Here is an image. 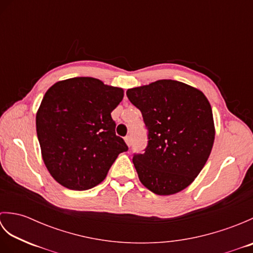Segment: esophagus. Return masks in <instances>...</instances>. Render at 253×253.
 Returning <instances> with one entry per match:
<instances>
[{
	"mask_svg": "<svg viewBox=\"0 0 253 253\" xmlns=\"http://www.w3.org/2000/svg\"><path fill=\"white\" fill-rule=\"evenodd\" d=\"M125 142H126V144L128 147L130 146V137L129 136H127V137H125Z\"/></svg>",
	"mask_w": 253,
	"mask_h": 253,
	"instance_id": "1",
	"label": "esophagus"
}]
</instances>
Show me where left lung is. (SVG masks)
Returning a JSON list of instances; mask_svg holds the SVG:
<instances>
[{
    "label": "left lung",
    "instance_id": "1",
    "mask_svg": "<svg viewBox=\"0 0 253 253\" xmlns=\"http://www.w3.org/2000/svg\"><path fill=\"white\" fill-rule=\"evenodd\" d=\"M126 94L149 130L146 151L132 159L139 180L159 196L184 190L206 165L215 138L207 96L171 79L128 89Z\"/></svg>",
    "mask_w": 253,
    "mask_h": 253
}]
</instances>
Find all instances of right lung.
Returning a JSON list of instances; mask_svg holds the SVG:
<instances>
[{
    "instance_id": "1",
    "label": "right lung",
    "mask_w": 253,
    "mask_h": 253,
    "mask_svg": "<svg viewBox=\"0 0 253 253\" xmlns=\"http://www.w3.org/2000/svg\"><path fill=\"white\" fill-rule=\"evenodd\" d=\"M123 98L122 88L92 77L61 80L46 91L37 111V135L42 160L58 184L72 190L93 188L127 151L111 116Z\"/></svg>"
}]
</instances>
